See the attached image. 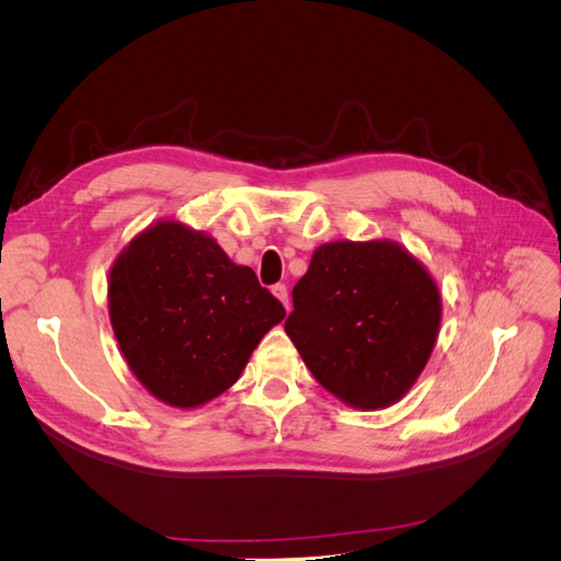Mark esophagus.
I'll return each instance as SVG.
<instances>
[{
  "instance_id": "34e87169",
  "label": "esophagus",
  "mask_w": 561,
  "mask_h": 561,
  "mask_svg": "<svg viewBox=\"0 0 561 561\" xmlns=\"http://www.w3.org/2000/svg\"><path fill=\"white\" fill-rule=\"evenodd\" d=\"M271 293H274V295L283 301V307H285V309H290V295H287V287H285L283 283H278V285L271 287Z\"/></svg>"
}]
</instances>
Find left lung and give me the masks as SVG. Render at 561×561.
<instances>
[{"mask_svg": "<svg viewBox=\"0 0 561 561\" xmlns=\"http://www.w3.org/2000/svg\"><path fill=\"white\" fill-rule=\"evenodd\" d=\"M285 320L301 360L360 410L398 402L426 367L443 316L433 276L393 241L320 245Z\"/></svg>", "mask_w": 561, "mask_h": 561, "instance_id": "obj_1", "label": "left lung"}]
</instances>
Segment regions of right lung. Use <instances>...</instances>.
Listing matches in <instances>:
<instances>
[{"mask_svg":"<svg viewBox=\"0 0 561 561\" xmlns=\"http://www.w3.org/2000/svg\"><path fill=\"white\" fill-rule=\"evenodd\" d=\"M110 320L130 371L161 402L192 410L239 381L283 304L208 233L151 225L110 271Z\"/></svg>","mask_w":561,"mask_h":561,"instance_id":"obj_1","label":"right lung"}]
</instances>
